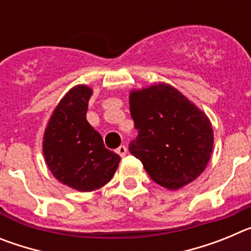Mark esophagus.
<instances>
[{"instance_id": "esophagus-1", "label": "esophagus", "mask_w": 251, "mask_h": 251, "mask_svg": "<svg viewBox=\"0 0 251 251\" xmlns=\"http://www.w3.org/2000/svg\"><path fill=\"white\" fill-rule=\"evenodd\" d=\"M127 147H126V146H119L118 148H117V151H115V152L118 153L119 156L121 157H124L126 156V154H127Z\"/></svg>"}]
</instances>
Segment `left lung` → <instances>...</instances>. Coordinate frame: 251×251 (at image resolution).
<instances>
[{
  "label": "left lung",
  "mask_w": 251,
  "mask_h": 251,
  "mask_svg": "<svg viewBox=\"0 0 251 251\" xmlns=\"http://www.w3.org/2000/svg\"><path fill=\"white\" fill-rule=\"evenodd\" d=\"M129 110L138 136L129 152L156 183L177 190L200 176L214 147L207 115L165 83L133 90Z\"/></svg>",
  "instance_id": "left-lung-1"
}]
</instances>
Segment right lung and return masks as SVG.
<instances>
[{
	"label": "right lung",
	"instance_id": "obj_1",
	"mask_svg": "<svg viewBox=\"0 0 251 251\" xmlns=\"http://www.w3.org/2000/svg\"><path fill=\"white\" fill-rule=\"evenodd\" d=\"M93 90L76 85L60 100L44 133L46 165L59 182L90 192L112 179L121 157L106 150L103 138L86 121Z\"/></svg>",
	"mask_w": 251,
	"mask_h": 251
}]
</instances>
